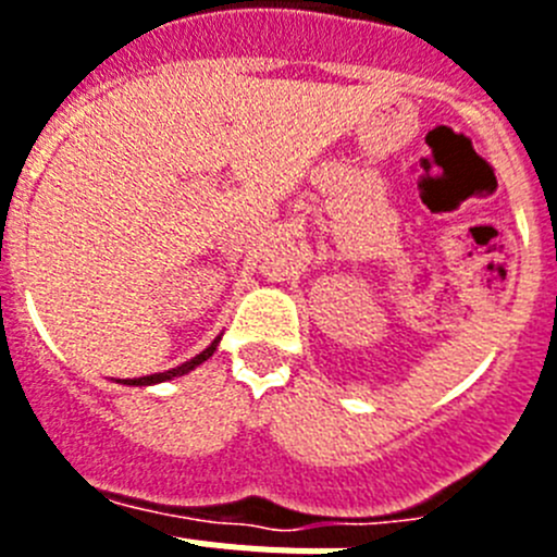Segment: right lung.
<instances>
[{
	"instance_id": "1",
	"label": "right lung",
	"mask_w": 557,
	"mask_h": 557,
	"mask_svg": "<svg viewBox=\"0 0 557 557\" xmlns=\"http://www.w3.org/2000/svg\"><path fill=\"white\" fill-rule=\"evenodd\" d=\"M218 343H220V337L214 339V343H211V346L206 348V351H200L198 357H191L189 362H184V366H178V368H172V371H164V373H152V376H139V379H122V385H136V387H145V385H156V382H166V379H172V376H184V373H189L191 368H198L200 362H206V359H209L211 354H214V348H218Z\"/></svg>"
}]
</instances>
